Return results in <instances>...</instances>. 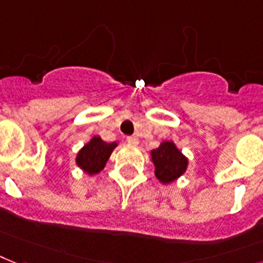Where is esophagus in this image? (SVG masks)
Segmentation results:
<instances>
[{
    "label": "esophagus",
    "mask_w": 263,
    "mask_h": 263,
    "mask_svg": "<svg viewBox=\"0 0 263 263\" xmlns=\"http://www.w3.org/2000/svg\"><path fill=\"white\" fill-rule=\"evenodd\" d=\"M127 142H129V144H133V145H137L138 138L136 137V136H130V137H127Z\"/></svg>",
    "instance_id": "1"
}]
</instances>
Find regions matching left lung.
Here are the masks:
<instances>
[{"label": "left lung", "instance_id": "obj_1", "mask_svg": "<svg viewBox=\"0 0 263 263\" xmlns=\"http://www.w3.org/2000/svg\"><path fill=\"white\" fill-rule=\"evenodd\" d=\"M151 159L155 166V176L162 184L174 182L188 167V158L173 141H163L156 149L151 151Z\"/></svg>", "mask_w": 263, "mask_h": 263}]
</instances>
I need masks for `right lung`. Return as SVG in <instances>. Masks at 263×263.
<instances>
[{
    "instance_id": "obj_1",
    "label": "right lung",
    "mask_w": 263,
    "mask_h": 263,
    "mask_svg": "<svg viewBox=\"0 0 263 263\" xmlns=\"http://www.w3.org/2000/svg\"><path fill=\"white\" fill-rule=\"evenodd\" d=\"M117 142H105L101 137L95 136L90 141L83 145V148L77 155V164L89 176L97 174L105 167L107 160L115 149Z\"/></svg>"
}]
</instances>
